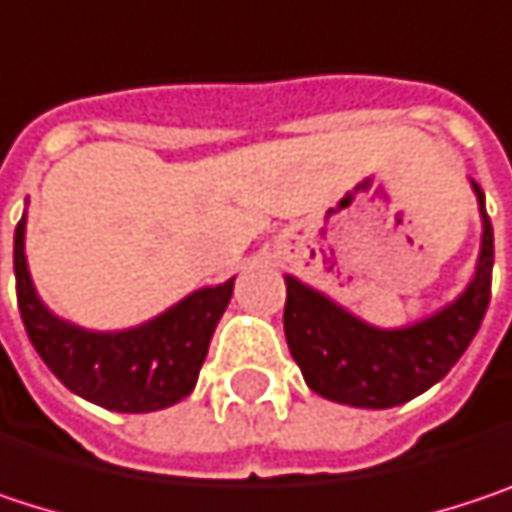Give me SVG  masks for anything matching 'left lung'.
<instances>
[{
	"mask_svg": "<svg viewBox=\"0 0 512 512\" xmlns=\"http://www.w3.org/2000/svg\"><path fill=\"white\" fill-rule=\"evenodd\" d=\"M471 186L483 216L474 278L457 302L415 326H367L323 293L284 275V335L311 391L358 409H391L424 394L460 361L489 308L495 260L486 201L480 186Z\"/></svg>",
	"mask_w": 512,
	"mask_h": 512,
	"instance_id": "obj_1",
	"label": "left lung"
}]
</instances>
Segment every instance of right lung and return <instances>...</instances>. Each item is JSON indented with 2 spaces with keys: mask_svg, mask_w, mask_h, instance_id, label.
Masks as SVG:
<instances>
[{
  "mask_svg": "<svg viewBox=\"0 0 512 512\" xmlns=\"http://www.w3.org/2000/svg\"><path fill=\"white\" fill-rule=\"evenodd\" d=\"M26 216L14 231L17 305L44 364L73 394L112 412H156L180 403L198 382L210 338L222 320L234 278L195 290L165 314L127 332H88L64 323L38 299L26 266Z\"/></svg>",
  "mask_w": 512,
  "mask_h": 512,
  "instance_id": "add662e5",
  "label": "right lung"
}]
</instances>
